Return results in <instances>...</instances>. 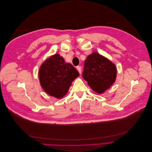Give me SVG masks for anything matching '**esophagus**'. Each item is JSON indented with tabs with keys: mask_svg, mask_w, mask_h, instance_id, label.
Wrapping results in <instances>:
<instances>
[{
	"mask_svg": "<svg viewBox=\"0 0 152 152\" xmlns=\"http://www.w3.org/2000/svg\"><path fill=\"white\" fill-rule=\"evenodd\" d=\"M77 70L79 71V73H81V72H82V70H81V66H77Z\"/></svg>",
	"mask_w": 152,
	"mask_h": 152,
	"instance_id": "34e87169",
	"label": "esophagus"
}]
</instances>
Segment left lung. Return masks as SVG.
Returning a JSON list of instances; mask_svg holds the SVG:
<instances>
[{"instance_id":"left-lung-1","label":"left lung","mask_w":152,"mask_h":152,"mask_svg":"<svg viewBox=\"0 0 152 152\" xmlns=\"http://www.w3.org/2000/svg\"><path fill=\"white\" fill-rule=\"evenodd\" d=\"M116 75L115 65L98 53L89 55L85 60L82 77L96 93L102 94L110 88Z\"/></svg>"}]
</instances>
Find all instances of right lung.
Returning a JSON list of instances; mask_svg holds the SVG:
<instances>
[{"instance_id":"obj_1","label":"right lung","mask_w":152,"mask_h":152,"mask_svg":"<svg viewBox=\"0 0 152 152\" xmlns=\"http://www.w3.org/2000/svg\"><path fill=\"white\" fill-rule=\"evenodd\" d=\"M79 73L70 63H65L60 55L54 54L41 65L39 77L43 89L56 98L65 96L72 81Z\"/></svg>"}]
</instances>
